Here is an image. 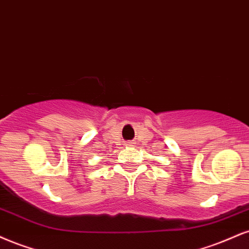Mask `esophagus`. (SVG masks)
<instances>
[{"label": "esophagus", "instance_id": "34e87169", "mask_svg": "<svg viewBox=\"0 0 249 249\" xmlns=\"http://www.w3.org/2000/svg\"><path fill=\"white\" fill-rule=\"evenodd\" d=\"M126 146H132V142H127Z\"/></svg>", "mask_w": 249, "mask_h": 249}]
</instances>
